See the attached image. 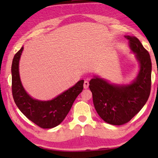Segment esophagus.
<instances>
[{"label":"esophagus","instance_id":"1","mask_svg":"<svg viewBox=\"0 0 158 158\" xmlns=\"http://www.w3.org/2000/svg\"><path fill=\"white\" fill-rule=\"evenodd\" d=\"M89 82L85 80V81H84V89H88V88H89Z\"/></svg>","mask_w":158,"mask_h":158}]
</instances>
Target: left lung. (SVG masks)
Instances as JSON below:
<instances>
[{"mask_svg": "<svg viewBox=\"0 0 158 158\" xmlns=\"http://www.w3.org/2000/svg\"><path fill=\"white\" fill-rule=\"evenodd\" d=\"M125 37L140 63L137 79L127 85L110 84L97 77L89 83L96 111L104 121L114 125L127 123L139 112L148 100L151 88L149 53L136 37Z\"/></svg>", "mask_w": 158, "mask_h": 158, "instance_id": "left-lung-1", "label": "left lung"}]
</instances>
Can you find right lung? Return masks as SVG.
<instances>
[{
    "label": "right lung",
    "mask_w": 158,
    "mask_h": 158,
    "mask_svg": "<svg viewBox=\"0 0 158 158\" xmlns=\"http://www.w3.org/2000/svg\"><path fill=\"white\" fill-rule=\"evenodd\" d=\"M21 47L16 53L12 64V92L15 102L24 116L41 128L54 127L62 122L79 93L84 89V80H81L68 90L49 101L34 100L25 91L21 84L19 61L23 51Z\"/></svg>",
    "instance_id": "obj_1"
}]
</instances>
